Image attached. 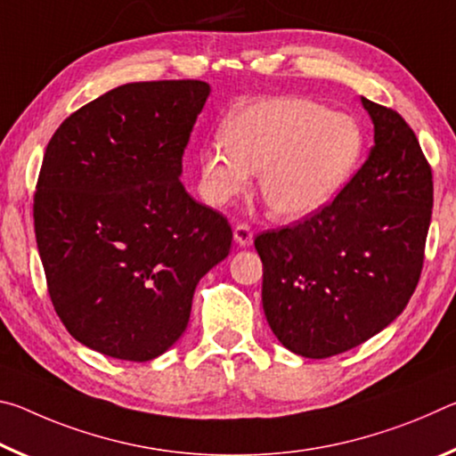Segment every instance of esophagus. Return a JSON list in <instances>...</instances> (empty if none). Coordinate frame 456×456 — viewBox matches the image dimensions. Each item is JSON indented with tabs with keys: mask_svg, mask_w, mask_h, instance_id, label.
<instances>
[{
	"mask_svg": "<svg viewBox=\"0 0 456 456\" xmlns=\"http://www.w3.org/2000/svg\"><path fill=\"white\" fill-rule=\"evenodd\" d=\"M233 235H235V241L241 247H249L253 243V231L247 223H239V225H235Z\"/></svg>",
	"mask_w": 456,
	"mask_h": 456,
	"instance_id": "esophagus-1",
	"label": "esophagus"
}]
</instances>
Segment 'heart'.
I'll use <instances>...</instances> for the list:
<instances>
[{
	"label": "heart",
	"instance_id": "1",
	"mask_svg": "<svg viewBox=\"0 0 456 456\" xmlns=\"http://www.w3.org/2000/svg\"><path fill=\"white\" fill-rule=\"evenodd\" d=\"M221 138L199 152V191L207 203L227 205L259 175L269 213L289 221L331 203L364 152L360 122L310 98H267L239 108L221 126Z\"/></svg>",
	"mask_w": 456,
	"mask_h": 456
}]
</instances>
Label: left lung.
Returning a JSON list of instances; mask_svg holds the SVG:
<instances>
[{"mask_svg":"<svg viewBox=\"0 0 456 456\" xmlns=\"http://www.w3.org/2000/svg\"><path fill=\"white\" fill-rule=\"evenodd\" d=\"M362 104L374 122L364 165L322 211L256 237L261 302L277 339L330 358L395 322L419 285L432 215V171L406 120Z\"/></svg>","mask_w":456,"mask_h":456,"instance_id":"obj_1","label":"left lung"}]
</instances>
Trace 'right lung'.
Listing matches in <instances>:
<instances>
[{"mask_svg": "<svg viewBox=\"0 0 456 456\" xmlns=\"http://www.w3.org/2000/svg\"><path fill=\"white\" fill-rule=\"evenodd\" d=\"M200 80L133 82L50 138L34 227L58 318L104 356L149 362L187 330L200 277L229 256L227 217L181 183L209 96Z\"/></svg>", "mask_w": 456, "mask_h": 456, "instance_id": "right-lung-1", "label": "right lung"}]
</instances>
